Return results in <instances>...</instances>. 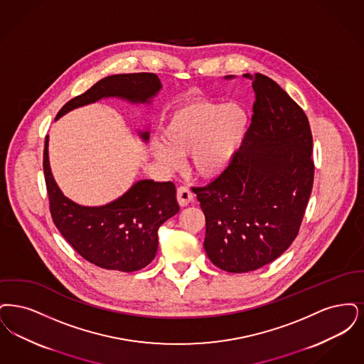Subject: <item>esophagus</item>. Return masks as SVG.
Segmentation results:
<instances>
[{
  "mask_svg": "<svg viewBox=\"0 0 364 364\" xmlns=\"http://www.w3.org/2000/svg\"><path fill=\"white\" fill-rule=\"evenodd\" d=\"M193 198H194V197H193V193H191V190H190L189 188L181 186L179 189L176 190V200H178L179 205H189L190 203L193 201Z\"/></svg>",
  "mask_w": 364,
  "mask_h": 364,
  "instance_id": "obj_1",
  "label": "esophagus"
}]
</instances>
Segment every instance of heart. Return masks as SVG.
Wrapping results in <instances>:
<instances>
[{"label":"heart","mask_w":364,"mask_h":364,"mask_svg":"<svg viewBox=\"0 0 364 364\" xmlns=\"http://www.w3.org/2000/svg\"><path fill=\"white\" fill-rule=\"evenodd\" d=\"M249 129V115L237 103L198 99L175 109L161 127V141H152L151 154L167 170L182 167L191 156L194 173L218 179L234 163Z\"/></svg>","instance_id":"1"}]
</instances>
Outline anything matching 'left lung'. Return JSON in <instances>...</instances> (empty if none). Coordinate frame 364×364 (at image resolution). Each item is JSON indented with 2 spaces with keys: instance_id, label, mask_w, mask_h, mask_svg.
<instances>
[{
  "instance_id": "left-lung-1",
  "label": "left lung",
  "mask_w": 364,
  "mask_h": 364,
  "mask_svg": "<svg viewBox=\"0 0 364 364\" xmlns=\"http://www.w3.org/2000/svg\"><path fill=\"white\" fill-rule=\"evenodd\" d=\"M243 77L255 92L245 142L222 176L193 188L205 215L206 255L230 273L255 270L284 253L298 235L314 181L304 111L267 76Z\"/></svg>"
}]
</instances>
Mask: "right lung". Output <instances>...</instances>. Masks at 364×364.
<instances>
[{
  "label": "right lung",
  "mask_w": 364,
  "mask_h": 364,
  "mask_svg": "<svg viewBox=\"0 0 364 364\" xmlns=\"http://www.w3.org/2000/svg\"><path fill=\"white\" fill-rule=\"evenodd\" d=\"M154 73L112 75L97 81L87 92L69 100L57 119L102 99H119L129 105H151L161 90ZM142 141L146 130H137ZM50 212L53 222L77 253L96 267L134 272L152 262L158 252L159 227L179 212L173 182L141 179L105 205L87 206L68 198L57 185L48 160V136L43 152Z\"/></svg>",
  "instance_id": "add662e5"
}]
</instances>
